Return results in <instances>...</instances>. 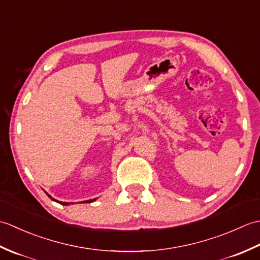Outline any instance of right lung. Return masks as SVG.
<instances>
[{
  "instance_id": "1",
  "label": "right lung",
  "mask_w": 260,
  "mask_h": 260,
  "mask_svg": "<svg viewBox=\"0 0 260 260\" xmlns=\"http://www.w3.org/2000/svg\"><path fill=\"white\" fill-rule=\"evenodd\" d=\"M49 196V194H48ZM49 198H51L50 196H49ZM51 200H53V201H56V200H54V199L53 198H51ZM96 200V199H93V200H88V201H86V202H88V203H89V202H92V201H95ZM57 202H59V201H57ZM59 203H61V204H63V206H68V202H59Z\"/></svg>"
}]
</instances>
